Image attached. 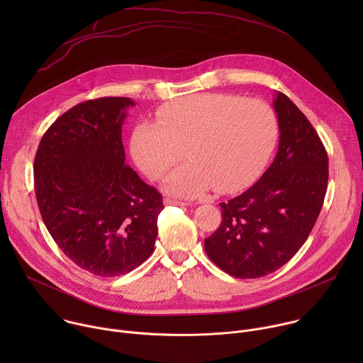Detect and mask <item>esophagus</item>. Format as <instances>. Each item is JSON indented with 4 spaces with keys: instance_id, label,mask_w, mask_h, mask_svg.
Wrapping results in <instances>:
<instances>
[{
    "instance_id": "1",
    "label": "esophagus",
    "mask_w": 363,
    "mask_h": 363,
    "mask_svg": "<svg viewBox=\"0 0 363 363\" xmlns=\"http://www.w3.org/2000/svg\"><path fill=\"white\" fill-rule=\"evenodd\" d=\"M164 203H165V205H177V206H185V205H188L186 202H182V201H177V199H174V198H169V196H167V198L164 199Z\"/></svg>"
}]
</instances>
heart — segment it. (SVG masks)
Here are the masks:
<instances>
[{"mask_svg":"<svg viewBox=\"0 0 363 363\" xmlns=\"http://www.w3.org/2000/svg\"><path fill=\"white\" fill-rule=\"evenodd\" d=\"M158 121L135 128L132 155L149 178L160 181L185 152L189 164L168 181V191L179 196H198L213 186L223 194L242 189L262 171L279 136L269 103L228 93L178 99L160 109Z\"/></svg>","mask_w":363,"mask_h":363,"instance_id":"obj_1","label":"heart"}]
</instances>
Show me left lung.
Listing matches in <instances>:
<instances>
[{
  "mask_svg": "<svg viewBox=\"0 0 363 363\" xmlns=\"http://www.w3.org/2000/svg\"><path fill=\"white\" fill-rule=\"evenodd\" d=\"M280 140L273 164L251 188L221 202L223 221L205 238L211 260L237 279H258L283 267L307 240L328 189L326 149L307 118L277 91Z\"/></svg>",
  "mask_w": 363,
  "mask_h": 363,
  "instance_id": "left-lung-1",
  "label": "left lung"
}]
</instances>
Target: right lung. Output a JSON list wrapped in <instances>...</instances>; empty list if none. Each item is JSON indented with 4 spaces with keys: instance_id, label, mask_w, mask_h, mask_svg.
Wrapping results in <instances>:
<instances>
[{
    "instance_id": "obj_1",
    "label": "right lung",
    "mask_w": 363,
    "mask_h": 363,
    "mask_svg": "<svg viewBox=\"0 0 363 363\" xmlns=\"http://www.w3.org/2000/svg\"><path fill=\"white\" fill-rule=\"evenodd\" d=\"M129 97L79 103L51 125L34 160L41 218L80 269L116 277L139 267L158 235L162 195L125 164Z\"/></svg>"
}]
</instances>
